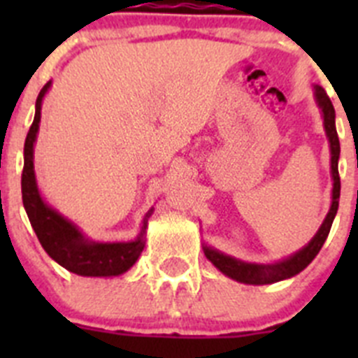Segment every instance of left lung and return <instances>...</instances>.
<instances>
[{"instance_id":"obj_1","label":"left lung","mask_w":358,"mask_h":358,"mask_svg":"<svg viewBox=\"0 0 358 358\" xmlns=\"http://www.w3.org/2000/svg\"><path fill=\"white\" fill-rule=\"evenodd\" d=\"M314 98L317 107L321 109L322 125H324V132H327L328 143H330V169H331V181H334V188H331V204L328 210L327 217L322 220L321 227L314 235V238L306 243L305 248L290 255L289 258H283L274 264H252V262H242L235 256L224 255V252L217 251V249L210 248L208 243L202 245L204 255L208 260L215 265L222 274H226L231 280L238 281V283H245V285H271L276 281L289 280V278L296 276L310 265V262L314 260L317 252L321 251L322 243L327 240L328 233L331 229L334 218L339 210V197H341V179H339V156H341V145L339 136H337V129H335V109L331 106V100L328 98L327 91L322 90L321 85H314Z\"/></svg>"}]
</instances>
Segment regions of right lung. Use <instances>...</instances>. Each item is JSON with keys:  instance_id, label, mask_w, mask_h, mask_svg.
I'll use <instances>...</instances> for the list:
<instances>
[{"instance_id": "obj_1", "label": "right lung", "mask_w": 358, "mask_h": 358, "mask_svg": "<svg viewBox=\"0 0 358 358\" xmlns=\"http://www.w3.org/2000/svg\"><path fill=\"white\" fill-rule=\"evenodd\" d=\"M52 87V80L41 90L36 102V116L24 141V166L21 176L23 206L30 224L36 231L41 245L52 260L68 268L69 273L90 278H110L127 273L140 258L145 248L148 218L154 208L147 211L141 222V229L134 240L129 242H94L78 229V226L62 217L43 199L37 186L34 170V145L37 140L41 123V107L46 93Z\"/></svg>"}]
</instances>
